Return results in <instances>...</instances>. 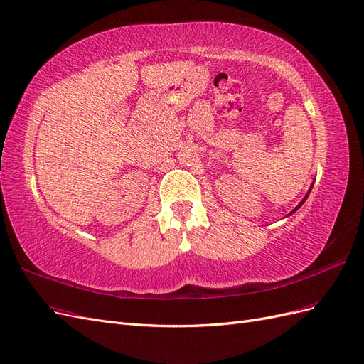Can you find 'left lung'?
I'll list each match as a JSON object with an SVG mask.
<instances>
[{"mask_svg": "<svg viewBox=\"0 0 364 364\" xmlns=\"http://www.w3.org/2000/svg\"><path fill=\"white\" fill-rule=\"evenodd\" d=\"M305 200H306V196H305ZM305 200H304V201H302V203H300V204H299V205H297V207H296V209H294V210H297V209H299V207H300V205H302V204H304V203H305Z\"/></svg>", "mask_w": 364, "mask_h": 364, "instance_id": "obj_1", "label": "left lung"}]
</instances>
